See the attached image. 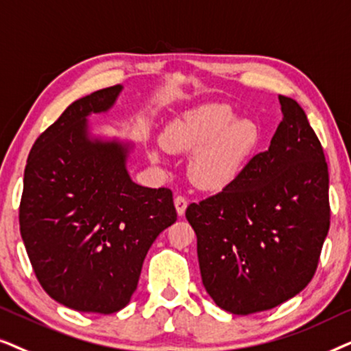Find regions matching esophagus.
<instances>
[{
    "label": "esophagus",
    "mask_w": 351,
    "mask_h": 351,
    "mask_svg": "<svg viewBox=\"0 0 351 351\" xmlns=\"http://www.w3.org/2000/svg\"><path fill=\"white\" fill-rule=\"evenodd\" d=\"M175 207H176V212H178L180 217H183L186 212V207H188V200H186V197H183V195H176Z\"/></svg>",
    "instance_id": "obj_1"
}]
</instances>
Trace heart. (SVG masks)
I'll return each instance as SVG.
<instances>
[{
  "label": "heart",
  "mask_w": 351,
  "mask_h": 351,
  "mask_svg": "<svg viewBox=\"0 0 351 351\" xmlns=\"http://www.w3.org/2000/svg\"><path fill=\"white\" fill-rule=\"evenodd\" d=\"M261 132L252 120H236L234 112L223 104L200 106L173 120L162 134L167 151L191 154L188 175L205 191H221L239 178L258 151ZM154 162H160L157 149Z\"/></svg>",
  "instance_id": "heart-1"
}]
</instances>
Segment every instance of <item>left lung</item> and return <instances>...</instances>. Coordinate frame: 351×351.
<instances>
[{
  "label": "left lung",
  "instance_id": "left-lung-1",
  "mask_svg": "<svg viewBox=\"0 0 351 351\" xmlns=\"http://www.w3.org/2000/svg\"><path fill=\"white\" fill-rule=\"evenodd\" d=\"M268 151L234 183L186 208L205 291L232 315L281 305L315 276L330 224L329 171L305 112L279 96Z\"/></svg>",
  "mask_w": 351,
  "mask_h": 351
}]
</instances>
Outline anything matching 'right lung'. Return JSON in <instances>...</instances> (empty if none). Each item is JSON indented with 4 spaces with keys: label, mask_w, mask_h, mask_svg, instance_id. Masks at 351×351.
I'll return each instance as SVG.
<instances>
[{
    "label": "right lung",
    "mask_w": 351,
    "mask_h": 351,
    "mask_svg": "<svg viewBox=\"0 0 351 351\" xmlns=\"http://www.w3.org/2000/svg\"><path fill=\"white\" fill-rule=\"evenodd\" d=\"M120 85L75 101L36 139L23 173L21 236L41 287L83 313L128 305L156 237L176 221L173 193L133 183L128 146L91 141L86 117Z\"/></svg>",
    "instance_id": "add662e5"
}]
</instances>
